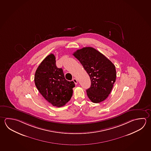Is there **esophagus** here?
I'll use <instances>...</instances> for the list:
<instances>
[{"label": "esophagus", "instance_id": "esophagus-1", "mask_svg": "<svg viewBox=\"0 0 151 151\" xmlns=\"http://www.w3.org/2000/svg\"><path fill=\"white\" fill-rule=\"evenodd\" d=\"M73 81L74 82V83H75L76 85H77V84H78V80H77L76 78L73 79Z\"/></svg>", "mask_w": 151, "mask_h": 151}]
</instances>
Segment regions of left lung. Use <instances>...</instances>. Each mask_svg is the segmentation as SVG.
Returning a JSON list of instances; mask_svg holds the SVG:
<instances>
[{"label": "left lung", "mask_w": 151, "mask_h": 151, "mask_svg": "<svg viewBox=\"0 0 151 151\" xmlns=\"http://www.w3.org/2000/svg\"><path fill=\"white\" fill-rule=\"evenodd\" d=\"M73 55L79 60L91 78V87L86 91L88 98L95 103L104 101L115 82V65L93 47H87L77 50Z\"/></svg>", "instance_id": "1"}]
</instances>
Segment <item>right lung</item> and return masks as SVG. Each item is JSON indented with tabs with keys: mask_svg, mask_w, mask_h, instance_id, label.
<instances>
[{
	"mask_svg": "<svg viewBox=\"0 0 151 151\" xmlns=\"http://www.w3.org/2000/svg\"><path fill=\"white\" fill-rule=\"evenodd\" d=\"M35 83L39 93L51 104L60 107L70 100L75 87L73 81L65 79L63 70L56 65L55 56L48 55L39 65Z\"/></svg>",
	"mask_w": 151,
	"mask_h": 151,
	"instance_id": "obj_1",
	"label": "right lung"
}]
</instances>
